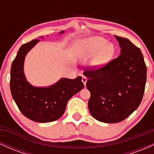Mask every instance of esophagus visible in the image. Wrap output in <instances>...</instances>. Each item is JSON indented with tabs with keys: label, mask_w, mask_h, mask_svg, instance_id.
Returning <instances> with one entry per match:
<instances>
[{
	"label": "esophagus",
	"mask_w": 154,
	"mask_h": 154,
	"mask_svg": "<svg viewBox=\"0 0 154 154\" xmlns=\"http://www.w3.org/2000/svg\"><path fill=\"white\" fill-rule=\"evenodd\" d=\"M87 80H88V78L86 77H85V76H83L82 77V82H83V84L85 85V86L86 85V82H87Z\"/></svg>",
	"instance_id": "obj_1"
}]
</instances>
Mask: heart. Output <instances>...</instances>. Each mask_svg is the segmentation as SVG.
Returning a JSON list of instances; mask_svg holds the SVG:
<instances>
[{
  "instance_id": "obj_1",
  "label": "heart",
  "mask_w": 154,
  "mask_h": 154,
  "mask_svg": "<svg viewBox=\"0 0 154 154\" xmlns=\"http://www.w3.org/2000/svg\"><path fill=\"white\" fill-rule=\"evenodd\" d=\"M77 53L79 57L83 59L91 57L95 53L91 61V64L95 68H99L105 65L112 58L114 54V48L111 43H106L105 39L95 37L82 43L79 47Z\"/></svg>"
}]
</instances>
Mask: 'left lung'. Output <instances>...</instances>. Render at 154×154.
Here are the masks:
<instances>
[{"label": "left lung", "instance_id": "left-lung-1", "mask_svg": "<svg viewBox=\"0 0 154 154\" xmlns=\"http://www.w3.org/2000/svg\"><path fill=\"white\" fill-rule=\"evenodd\" d=\"M121 47L117 58L85 72L91 92L88 109L98 121L116 123L135 111L142 101L147 68L139 48L128 39L115 36Z\"/></svg>", "mask_w": 154, "mask_h": 154}]
</instances>
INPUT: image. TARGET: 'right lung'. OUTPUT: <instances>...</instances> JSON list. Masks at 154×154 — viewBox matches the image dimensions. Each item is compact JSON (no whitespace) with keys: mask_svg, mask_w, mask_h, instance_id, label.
I'll use <instances>...</instances> for the list:
<instances>
[{"mask_svg":"<svg viewBox=\"0 0 154 154\" xmlns=\"http://www.w3.org/2000/svg\"><path fill=\"white\" fill-rule=\"evenodd\" d=\"M61 31V33H63ZM38 39L23 44L11 68L10 89L19 109L28 119L37 122H50L59 119L64 113L68 100L84 88L82 77L62 78L54 85L35 88L26 80L23 71L27 52Z\"/></svg>","mask_w":154,"mask_h":154,"instance_id":"obj_1","label":"right lung"}]
</instances>
